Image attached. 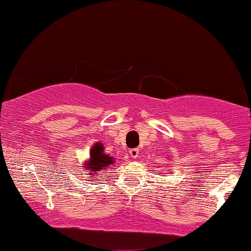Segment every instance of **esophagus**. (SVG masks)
<instances>
[{
	"mask_svg": "<svg viewBox=\"0 0 251 251\" xmlns=\"http://www.w3.org/2000/svg\"><path fill=\"white\" fill-rule=\"evenodd\" d=\"M129 154H131V157L133 158V159H137L138 155H139V150H138V149H131V150H129Z\"/></svg>",
	"mask_w": 251,
	"mask_h": 251,
	"instance_id": "obj_1",
	"label": "esophagus"
}]
</instances>
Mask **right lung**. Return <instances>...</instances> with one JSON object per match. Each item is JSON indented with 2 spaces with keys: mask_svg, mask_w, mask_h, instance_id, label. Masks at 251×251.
I'll return each instance as SVG.
<instances>
[{
  "mask_svg": "<svg viewBox=\"0 0 251 251\" xmlns=\"http://www.w3.org/2000/svg\"><path fill=\"white\" fill-rule=\"evenodd\" d=\"M103 149L105 148L100 142L96 143L92 146L91 152H89V159L87 162H85V168H87L89 172L88 175H91V177L99 175L100 170L106 169L111 164L114 163V158L111 157L109 154L103 153ZM94 179H96V177H94Z\"/></svg>",
  "mask_w": 251,
  "mask_h": 251,
  "instance_id": "1",
  "label": "right lung"
}]
</instances>
